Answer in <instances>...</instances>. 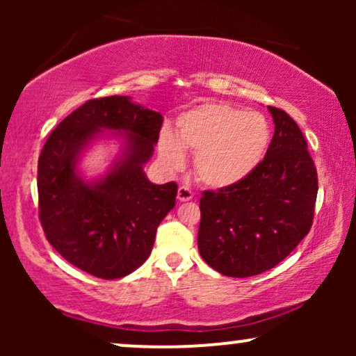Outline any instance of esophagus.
<instances>
[{
  "label": "esophagus",
  "mask_w": 356,
  "mask_h": 356,
  "mask_svg": "<svg viewBox=\"0 0 356 356\" xmlns=\"http://www.w3.org/2000/svg\"><path fill=\"white\" fill-rule=\"evenodd\" d=\"M193 196H194V193H193L191 189H189L188 186H184V184H183V186L178 188V201H179V202L191 201Z\"/></svg>",
  "instance_id": "34e87169"
}]
</instances>
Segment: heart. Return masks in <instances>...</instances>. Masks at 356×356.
<instances>
[{"label":"heart","mask_w":356,"mask_h":356,"mask_svg":"<svg viewBox=\"0 0 356 356\" xmlns=\"http://www.w3.org/2000/svg\"><path fill=\"white\" fill-rule=\"evenodd\" d=\"M272 143V126L259 111H243L227 104H204L184 111L177 136L163 129L159 155L172 170L184 165V150L196 154L194 172L212 188L241 183L264 162Z\"/></svg>","instance_id":"1"}]
</instances>
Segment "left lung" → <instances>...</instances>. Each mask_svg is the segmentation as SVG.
<instances>
[{
    "mask_svg": "<svg viewBox=\"0 0 356 356\" xmlns=\"http://www.w3.org/2000/svg\"><path fill=\"white\" fill-rule=\"evenodd\" d=\"M275 131L264 162L241 183L204 191L197 248L228 277L257 275L285 259L308 235L318 173L298 124L269 106Z\"/></svg>",
    "mask_w": 356,
    "mask_h": 356,
    "instance_id": "8db88e82",
    "label": "left lung"
}]
</instances>
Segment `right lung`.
Segmentation results:
<instances>
[{"label":"right lung","instance_id":"add662e5","mask_svg":"<svg viewBox=\"0 0 356 356\" xmlns=\"http://www.w3.org/2000/svg\"><path fill=\"white\" fill-rule=\"evenodd\" d=\"M162 123L159 111L111 95L86 102L48 136L38 157V217L48 243L77 269L120 279L150 256L178 193L173 181L150 183L143 168ZM105 129L117 131L124 149L105 177L86 182L76 162Z\"/></svg>","mask_w":356,"mask_h":356}]
</instances>
